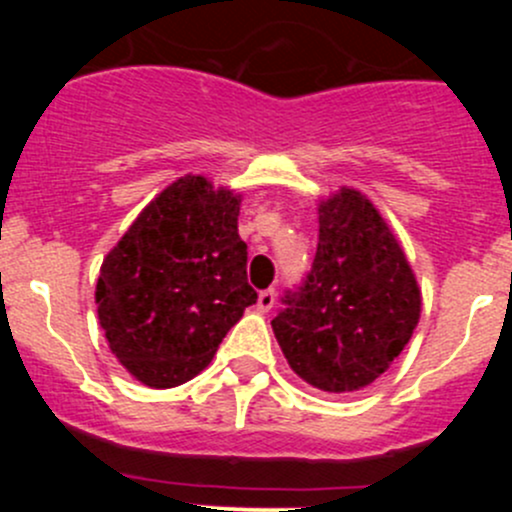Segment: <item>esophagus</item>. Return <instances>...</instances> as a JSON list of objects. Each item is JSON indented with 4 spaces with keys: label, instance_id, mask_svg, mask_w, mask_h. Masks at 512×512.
Masks as SVG:
<instances>
[{
    "label": "esophagus",
    "instance_id": "34e87169",
    "mask_svg": "<svg viewBox=\"0 0 512 512\" xmlns=\"http://www.w3.org/2000/svg\"><path fill=\"white\" fill-rule=\"evenodd\" d=\"M275 307V289H262L260 297H257V309L260 312H270Z\"/></svg>",
    "mask_w": 512,
    "mask_h": 512
}]
</instances>
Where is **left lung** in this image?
Returning <instances> with one entry per match:
<instances>
[{
    "mask_svg": "<svg viewBox=\"0 0 512 512\" xmlns=\"http://www.w3.org/2000/svg\"><path fill=\"white\" fill-rule=\"evenodd\" d=\"M272 329L289 366L329 394L379 379L414 334L421 289L399 240L366 195L342 188L319 203L312 270Z\"/></svg>",
    "mask_w": 512,
    "mask_h": 512,
    "instance_id": "8db88e82",
    "label": "left lung"
}]
</instances>
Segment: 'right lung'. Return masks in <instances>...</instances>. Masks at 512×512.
I'll return each instance as SVG.
<instances>
[{"label": "right lung", "mask_w": 512, "mask_h": 512, "mask_svg": "<svg viewBox=\"0 0 512 512\" xmlns=\"http://www.w3.org/2000/svg\"><path fill=\"white\" fill-rule=\"evenodd\" d=\"M237 215L240 195L185 175L103 260L98 322L116 359L146 386L170 389L198 376L257 302Z\"/></svg>", "instance_id": "add662e5"}]
</instances>
